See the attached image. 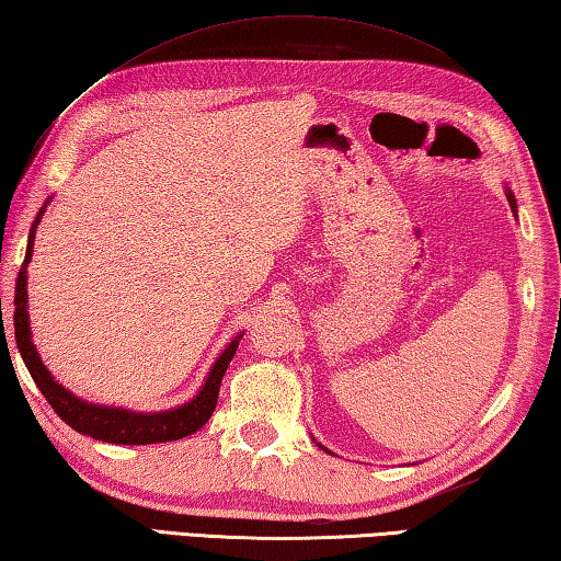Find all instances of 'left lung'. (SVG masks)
Instances as JSON below:
<instances>
[{"mask_svg":"<svg viewBox=\"0 0 561 561\" xmlns=\"http://www.w3.org/2000/svg\"><path fill=\"white\" fill-rule=\"evenodd\" d=\"M507 198H511V206H513V210H515V198L511 196V193H507ZM325 451V449H323Z\"/></svg>","mask_w":561,"mask_h":561,"instance_id":"8db88e82","label":"left lung"}]
</instances>
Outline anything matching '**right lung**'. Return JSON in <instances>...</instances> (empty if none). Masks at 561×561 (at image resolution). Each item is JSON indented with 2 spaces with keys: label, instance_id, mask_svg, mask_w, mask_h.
Masks as SVG:
<instances>
[{
  "label": "right lung",
  "instance_id": "1",
  "mask_svg": "<svg viewBox=\"0 0 561 561\" xmlns=\"http://www.w3.org/2000/svg\"><path fill=\"white\" fill-rule=\"evenodd\" d=\"M41 216H44V208L38 210L34 228L28 232L26 257L16 277L14 339L28 373H32L34 382L38 385V390L44 392L48 404L54 407V412L68 426H73L76 432L93 436V439H100V442H110V444H161V442H176V439H183V436H191L193 432H198L201 426L210 420L213 410H216L222 375H226L232 355L238 351V339L222 351L216 365H213L203 390L193 397L188 404H181L176 410L159 412V414H137V412L117 410V407L88 404L83 400H78L76 394H70L66 387H60L54 378H50V373L46 370V365L41 363L32 343V331H28V313H26V264L32 260L34 230L38 226Z\"/></svg>",
  "mask_w": 561,
  "mask_h": 561
}]
</instances>
